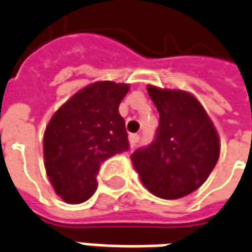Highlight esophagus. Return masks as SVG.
<instances>
[{"label": "esophagus", "mask_w": 252, "mask_h": 252, "mask_svg": "<svg viewBox=\"0 0 252 252\" xmlns=\"http://www.w3.org/2000/svg\"><path fill=\"white\" fill-rule=\"evenodd\" d=\"M129 141L131 147H136L137 144H138V141H140V136H138V134H130Z\"/></svg>", "instance_id": "obj_1"}]
</instances>
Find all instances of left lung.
Instances as JSON below:
<instances>
[{
  "label": "left lung",
  "instance_id": "obj_1",
  "mask_svg": "<svg viewBox=\"0 0 252 252\" xmlns=\"http://www.w3.org/2000/svg\"><path fill=\"white\" fill-rule=\"evenodd\" d=\"M159 112L154 141L131 162L144 187L162 199H180L202 184L220 158V138L203 105L184 90L148 88Z\"/></svg>",
  "mask_w": 252,
  "mask_h": 252
}]
</instances>
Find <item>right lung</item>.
Wrapping results in <instances>:
<instances>
[{"label":"right lung","instance_id":"add662e5","mask_svg":"<svg viewBox=\"0 0 252 252\" xmlns=\"http://www.w3.org/2000/svg\"><path fill=\"white\" fill-rule=\"evenodd\" d=\"M127 92L126 83L94 82L52 116L43 134L45 169L64 202H86L96 192L101 163L129 151L125 121L118 111Z\"/></svg>","mask_w":252,"mask_h":252}]
</instances>
